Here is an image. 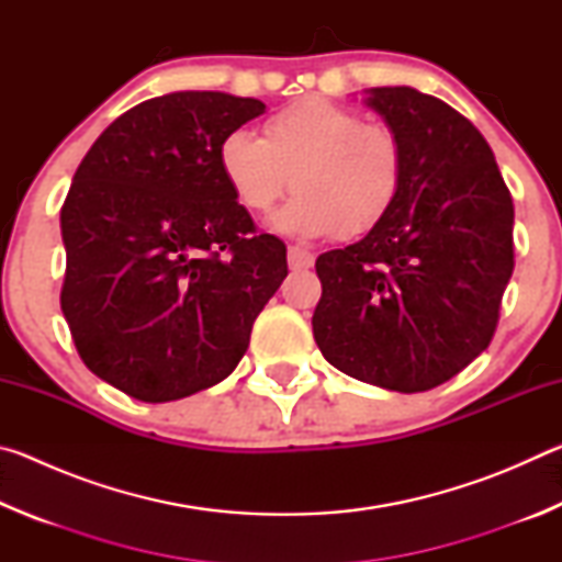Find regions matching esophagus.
Wrapping results in <instances>:
<instances>
[{
  "mask_svg": "<svg viewBox=\"0 0 562 562\" xmlns=\"http://www.w3.org/2000/svg\"><path fill=\"white\" fill-rule=\"evenodd\" d=\"M312 262H315V255L302 250V247H290L288 250L290 270H307V268H312Z\"/></svg>",
  "mask_w": 562,
  "mask_h": 562,
  "instance_id": "esophagus-1",
  "label": "esophagus"
}]
</instances>
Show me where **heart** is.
I'll use <instances>...</instances> for the list:
<instances>
[{"instance_id": "1", "label": "heart", "mask_w": 562, "mask_h": 562, "mask_svg": "<svg viewBox=\"0 0 562 562\" xmlns=\"http://www.w3.org/2000/svg\"><path fill=\"white\" fill-rule=\"evenodd\" d=\"M217 160L237 203L255 215L268 213L292 180L297 193L272 227L294 237L374 231L404 186V148L394 131L325 99L278 111L265 123V138L231 131Z\"/></svg>"}]
</instances>
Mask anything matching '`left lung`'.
I'll list each match as a JSON object with an SVG mask.
<instances>
[{
  "mask_svg": "<svg viewBox=\"0 0 562 562\" xmlns=\"http://www.w3.org/2000/svg\"><path fill=\"white\" fill-rule=\"evenodd\" d=\"M364 103L404 148V186L374 231L317 258L312 329L339 372L426 392L496 331L513 274V201L486 138L449 103L412 87L367 89Z\"/></svg>",
  "mask_w": 562,
  "mask_h": 562,
  "instance_id": "1",
  "label": "left lung"
}]
</instances>
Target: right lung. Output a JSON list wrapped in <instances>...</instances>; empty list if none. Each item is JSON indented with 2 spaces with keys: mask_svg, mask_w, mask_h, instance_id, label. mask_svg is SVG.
Returning <instances> with one entry per match:
<instances>
[{
  "mask_svg": "<svg viewBox=\"0 0 562 562\" xmlns=\"http://www.w3.org/2000/svg\"><path fill=\"white\" fill-rule=\"evenodd\" d=\"M260 113L223 91L166 93L113 121L76 168L61 312L83 364L138 402L231 376L288 278V247L255 233L217 160Z\"/></svg>",
  "mask_w": 562,
  "mask_h": 562,
  "instance_id": "add662e5",
  "label": "right lung"
}]
</instances>
